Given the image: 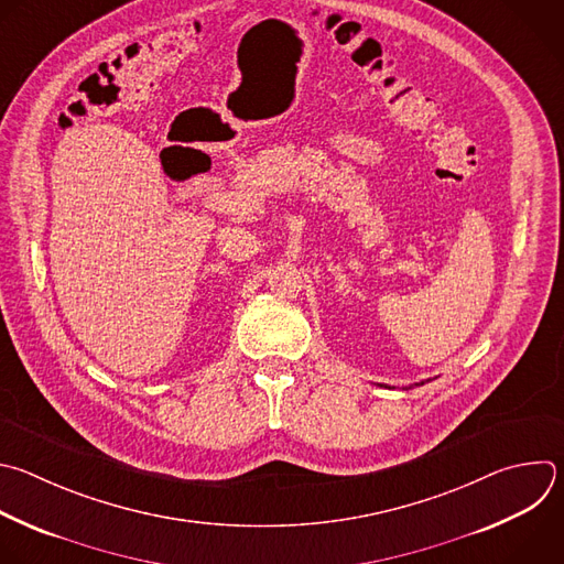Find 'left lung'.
Masks as SVG:
<instances>
[{
  "label": "left lung",
  "instance_id": "1",
  "mask_svg": "<svg viewBox=\"0 0 564 564\" xmlns=\"http://www.w3.org/2000/svg\"><path fill=\"white\" fill-rule=\"evenodd\" d=\"M416 386H419V383H416ZM421 386H423V383H421Z\"/></svg>",
  "mask_w": 564,
  "mask_h": 564
}]
</instances>
